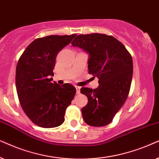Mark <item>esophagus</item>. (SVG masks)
Instances as JSON below:
<instances>
[{
  "mask_svg": "<svg viewBox=\"0 0 159 159\" xmlns=\"http://www.w3.org/2000/svg\"><path fill=\"white\" fill-rule=\"evenodd\" d=\"M75 89H76V94H79L81 87H79V86H75Z\"/></svg>",
  "mask_w": 159,
  "mask_h": 159,
  "instance_id": "esophagus-1",
  "label": "esophagus"
}]
</instances>
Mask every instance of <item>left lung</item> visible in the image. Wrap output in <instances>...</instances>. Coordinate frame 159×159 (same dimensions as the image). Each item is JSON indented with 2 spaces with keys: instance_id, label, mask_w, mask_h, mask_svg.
I'll return each mask as SVG.
<instances>
[{
  "instance_id": "1",
  "label": "left lung",
  "mask_w": 159,
  "mask_h": 159,
  "mask_svg": "<svg viewBox=\"0 0 159 159\" xmlns=\"http://www.w3.org/2000/svg\"><path fill=\"white\" fill-rule=\"evenodd\" d=\"M71 43L88 53L89 73L99 78L97 89H81L88 98L81 109L84 121L92 126H106L128 97L133 75L132 56L119 41L105 34L79 35Z\"/></svg>"
}]
</instances>
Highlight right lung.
I'll use <instances>...</instances> for the list:
<instances>
[{"mask_svg": "<svg viewBox=\"0 0 159 159\" xmlns=\"http://www.w3.org/2000/svg\"><path fill=\"white\" fill-rule=\"evenodd\" d=\"M75 36L73 34L39 38L19 59L16 69L19 100L25 114L41 127L60 126L75 94V88L71 84L60 86L52 82L57 55Z\"/></svg>", "mask_w": 159, "mask_h": 159, "instance_id": "obj_1", "label": "right lung"}]
</instances>
